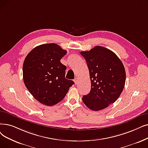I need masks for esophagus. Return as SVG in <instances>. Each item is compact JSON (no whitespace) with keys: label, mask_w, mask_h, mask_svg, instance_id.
<instances>
[{"label":"esophagus","mask_w":148,"mask_h":148,"mask_svg":"<svg viewBox=\"0 0 148 148\" xmlns=\"http://www.w3.org/2000/svg\"><path fill=\"white\" fill-rule=\"evenodd\" d=\"M74 81L75 84V85H77V83H79V79H78V78H77V77H75V78L74 79Z\"/></svg>","instance_id":"obj_1"}]
</instances>
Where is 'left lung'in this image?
Masks as SVG:
<instances>
[{
  "instance_id": "obj_1",
  "label": "left lung",
  "mask_w": 148,
  "mask_h": 148,
  "mask_svg": "<svg viewBox=\"0 0 148 148\" xmlns=\"http://www.w3.org/2000/svg\"><path fill=\"white\" fill-rule=\"evenodd\" d=\"M80 54L86 61L91 83V91L82 100L90 110H103L123 91L126 80L123 64L112 51L100 46Z\"/></svg>"
}]
</instances>
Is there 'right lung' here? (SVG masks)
<instances>
[{
    "label": "right lung",
    "instance_id": "1",
    "mask_svg": "<svg viewBox=\"0 0 148 148\" xmlns=\"http://www.w3.org/2000/svg\"><path fill=\"white\" fill-rule=\"evenodd\" d=\"M66 52L56 43L43 44L31 51L24 60L25 85L42 104L50 106L58 103L74 84L65 78L66 67L60 62Z\"/></svg>",
    "mask_w": 148,
    "mask_h": 148
}]
</instances>
